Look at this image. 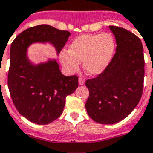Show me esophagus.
I'll use <instances>...</instances> for the list:
<instances>
[{"instance_id": "obj_1", "label": "esophagus", "mask_w": 153, "mask_h": 153, "mask_svg": "<svg viewBox=\"0 0 153 153\" xmlns=\"http://www.w3.org/2000/svg\"><path fill=\"white\" fill-rule=\"evenodd\" d=\"M85 83V80L84 79V78L83 77L79 78V85H84Z\"/></svg>"}]
</instances>
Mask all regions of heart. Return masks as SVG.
<instances>
[{
  "mask_svg": "<svg viewBox=\"0 0 153 153\" xmlns=\"http://www.w3.org/2000/svg\"><path fill=\"white\" fill-rule=\"evenodd\" d=\"M115 51V40L109 33L86 34L77 36L68 52L60 54L64 67L71 73L79 69L84 62L85 71L92 75L102 73L109 65Z\"/></svg>",
  "mask_w": 153,
  "mask_h": 153,
  "instance_id": "b5f03b06",
  "label": "heart"
}]
</instances>
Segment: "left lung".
<instances>
[{"label":"left lung","instance_id":"left-lung-1","mask_svg":"<svg viewBox=\"0 0 153 153\" xmlns=\"http://www.w3.org/2000/svg\"><path fill=\"white\" fill-rule=\"evenodd\" d=\"M117 48L111 62L97 77L85 82L89 96L85 108L94 121L112 125L138 105L144 87V58L140 39L127 29L109 26Z\"/></svg>","mask_w":153,"mask_h":153}]
</instances>
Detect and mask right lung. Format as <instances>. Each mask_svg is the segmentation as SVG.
Returning <instances> with one entry per match:
<instances>
[{"instance_id": "add662e5", "label": "right lung", "mask_w": 153, "mask_h": 153, "mask_svg": "<svg viewBox=\"0 0 153 153\" xmlns=\"http://www.w3.org/2000/svg\"><path fill=\"white\" fill-rule=\"evenodd\" d=\"M71 33L40 25L20 33L10 48L8 87L13 105L24 117L37 125L54 121L63 112L65 98L78 87L76 75L64 76L56 60L33 65L26 48L34 42H50L59 53Z\"/></svg>"}]
</instances>
